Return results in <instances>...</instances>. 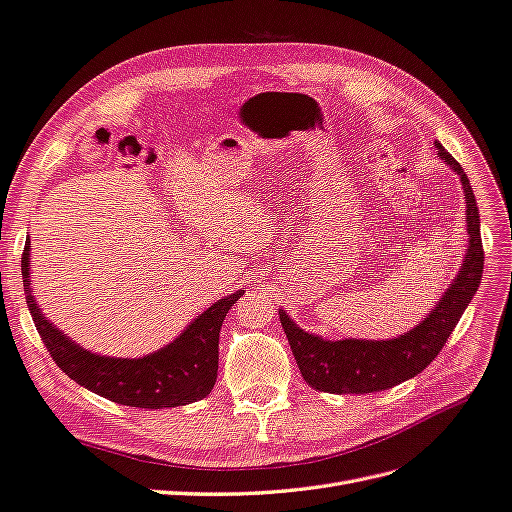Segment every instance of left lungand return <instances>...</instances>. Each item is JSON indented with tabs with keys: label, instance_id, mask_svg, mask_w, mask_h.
<instances>
[{
	"label": "left lung",
	"instance_id": "1",
	"mask_svg": "<svg viewBox=\"0 0 512 512\" xmlns=\"http://www.w3.org/2000/svg\"><path fill=\"white\" fill-rule=\"evenodd\" d=\"M435 148L444 163L457 171L465 193L467 233H470L467 242L470 244H467L465 261L455 283L448 287L435 309L422 319V324L403 337L390 341H326L304 332L285 311H279L281 326L287 334L298 369L311 388L334 394L379 392L425 371L435 356L442 352L467 304L472 302L478 291L480 279H483L485 251L483 240H480L476 197L463 167L437 141Z\"/></svg>",
	"mask_w": 512,
	"mask_h": 512
}]
</instances>
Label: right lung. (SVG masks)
I'll return each instance as SVG.
<instances>
[{
    "instance_id": "obj_1",
    "label": "right lung",
    "mask_w": 512,
    "mask_h": 512,
    "mask_svg": "<svg viewBox=\"0 0 512 512\" xmlns=\"http://www.w3.org/2000/svg\"><path fill=\"white\" fill-rule=\"evenodd\" d=\"M21 270L25 300L42 343L57 367L83 388L113 403L141 410L195 403L212 392L218 373V332L227 311L244 289L214 302L178 339L156 354L126 360L87 352L64 337V332L40 313L34 296L29 294V238L21 257Z\"/></svg>"
}]
</instances>
